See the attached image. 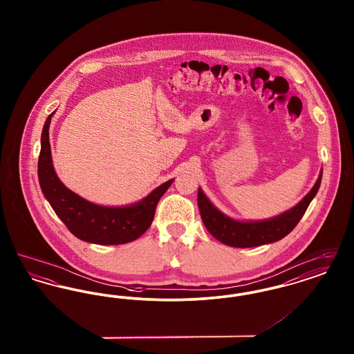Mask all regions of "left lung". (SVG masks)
<instances>
[{
  "label": "left lung",
  "mask_w": 354,
  "mask_h": 354,
  "mask_svg": "<svg viewBox=\"0 0 354 354\" xmlns=\"http://www.w3.org/2000/svg\"><path fill=\"white\" fill-rule=\"evenodd\" d=\"M322 172L313 188L305 195L301 202L279 216L260 221H239L231 219L208 201L202 188L198 191V205L203 223L208 232L223 244L236 248H250L263 244L274 243L286 237L301 220V218L316 196L321 185Z\"/></svg>",
  "instance_id": "obj_1"
}]
</instances>
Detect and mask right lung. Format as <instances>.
Instances as JSON below:
<instances>
[{
	"instance_id": "add662e5",
	"label": "right lung",
	"mask_w": 354,
	"mask_h": 354,
	"mask_svg": "<svg viewBox=\"0 0 354 354\" xmlns=\"http://www.w3.org/2000/svg\"><path fill=\"white\" fill-rule=\"evenodd\" d=\"M46 119L41 135V152L38 158V179L41 189L50 203L57 216L68 231L87 243L117 245L134 241L151 225L159 199L172 185L174 179L156 187L140 202L124 207H104L88 202L74 194L57 176L51 160L49 127Z\"/></svg>"
}]
</instances>
